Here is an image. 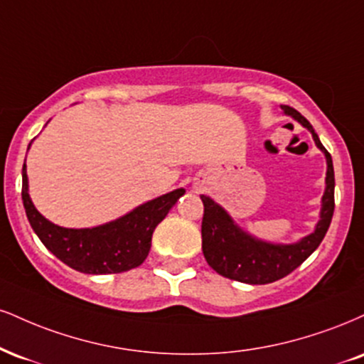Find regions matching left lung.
I'll return each instance as SVG.
<instances>
[{"label": "left lung", "instance_id": "left-lung-1", "mask_svg": "<svg viewBox=\"0 0 364 364\" xmlns=\"http://www.w3.org/2000/svg\"><path fill=\"white\" fill-rule=\"evenodd\" d=\"M284 115L300 122L312 134L315 146L326 154V191L322 196L321 220L307 237L293 244H273L252 237L232 220V217L210 196L201 195L203 220H201V249L205 259L222 277L249 284L273 283L290 274L312 254L329 229L334 213V166L327 149L322 146L314 127L295 108L282 105Z\"/></svg>", "mask_w": 364, "mask_h": 364}]
</instances>
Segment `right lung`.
Wrapping results in <instances>:
<instances>
[{"instance_id": "1", "label": "right lung", "mask_w": 364, "mask_h": 364, "mask_svg": "<svg viewBox=\"0 0 364 364\" xmlns=\"http://www.w3.org/2000/svg\"><path fill=\"white\" fill-rule=\"evenodd\" d=\"M21 181V200L35 234L64 264L86 274L124 273L142 264L151 251L152 232L168 215L179 196L185 195V190L179 188L140 205L108 224L93 229H65L52 224L33 207L28 195L25 164Z\"/></svg>"}]
</instances>
